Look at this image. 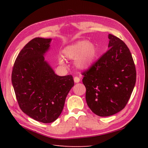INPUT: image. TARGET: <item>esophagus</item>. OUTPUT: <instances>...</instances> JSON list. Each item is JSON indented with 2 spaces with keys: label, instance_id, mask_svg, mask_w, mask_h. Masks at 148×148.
Listing matches in <instances>:
<instances>
[{
  "label": "esophagus",
  "instance_id": "esophagus-1",
  "mask_svg": "<svg viewBox=\"0 0 148 148\" xmlns=\"http://www.w3.org/2000/svg\"><path fill=\"white\" fill-rule=\"evenodd\" d=\"M74 82L75 83H79V81H80V79H79V77H74Z\"/></svg>",
  "mask_w": 148,
  "mask_h": 148
}]
</instances>
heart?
<instances>
[{"label":"heart","mask_w":148,"mask_h":148,"mask_svg":"<svg viewBox=\"0 0 148 148\" xmlns=\"http://www.w3.org/2000/svg\"><path fill=\"white\" fill-rule=\"evenodd\" d=\"M65 58L75 60V65L78 69H86L90 68L95 60L97 50L95 45L87 40H79L68 45L63 49ZM60 64H65V59L62 56L58 57Z\"/></svg>","instance_id":"heart-1"}]
</instances>
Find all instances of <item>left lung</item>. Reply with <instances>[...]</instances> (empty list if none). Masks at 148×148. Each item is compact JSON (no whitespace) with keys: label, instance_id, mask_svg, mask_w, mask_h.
<instances>
[{"label":"left lung","instance_id":"obj_1","mask_svg":"<svg viewBox=\"0 0 148 148\" xmlns=\"http://www.w3.org/2000/svg\"><path fill=\"white\" fill-rule=\"evenodd\" d=\"M108 38V51L82 74L87 104L93 113L103 117L126 106L136 81V67L127 46L112 34Z\"/></svg>","mask_w":148,"mask_h":148}]
</instances>
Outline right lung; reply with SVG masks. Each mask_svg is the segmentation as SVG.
I'll return each instance as SVG.
<instances>
[{
	"label": "right lung",
	"instance_id": "1",
	"mask_svg": "<svg viewBox=\"0 0 148 148\" xmlns=\"http://www.w3.org/2000/svg\"><path fill=\"white\" fill-rule=\"evenodd\" d=\"M51 41V39L36 37L28 42L16 59L11 75L21 111L44 123L59 117L74 84L71 75L58 76L45 60Z\"/></svg>",
	"mask_w": 148,
	"mask_h": 148
}]
</instances>
